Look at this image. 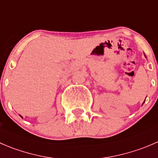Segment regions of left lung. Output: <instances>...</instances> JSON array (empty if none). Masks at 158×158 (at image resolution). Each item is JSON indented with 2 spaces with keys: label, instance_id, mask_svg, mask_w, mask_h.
<instances>
[{
  "label": "left lung",
  "instance_id": "obj_1",
  "mask_svg": "<svg viewBox=\"0 0 158 158\" xmlns=\"http://www.w3.org/2000/svg\"><path fill=\"white\" fill-rule=\"evenodd\" d=\"M144 102H145V100H144ZM144 102H143V104H144Z\"/></svg>",
  "mask_w": 158,
  "mask_h": 158
}]
</instances>
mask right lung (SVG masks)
I'll list each match as a JSON object with an SVG mask.
<instances>
[{"label": "right lung", "mask_w": 158, "mask_h": 158, "mask_svg": "<svg viewBox=\"0 0 158 158\" xmlns=\"http://www.w3.org/2000/svg\"><path fill=\"white\" fill-rule=\"evenodd\" d=\"M20 117H22V116H20Z\"/></svg>", "instance_id": "obj_1"}]
</instances>
